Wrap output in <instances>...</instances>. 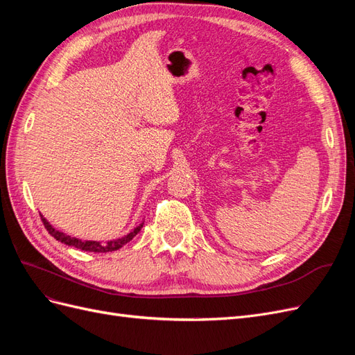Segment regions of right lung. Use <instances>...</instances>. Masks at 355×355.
Masks as SVG:
<instances>
[{
    "mask_svg": "<svg viewBox=\"0 0 355 355\" xmlns=\"http://www.w3.org/2000/svg\"><path fill=\"white\" fill-rule=\"evenodd\" d=\"M41 219H42V223H44L46 230L49 231V234H51V237H55L58 241L72 245V247H77V249L84 250V252H94V253H106V252H114V250L121 249L124 244L132 241L133 237H136V234L144 227V220H142L130 232L123 235V237L112 239L108 241H99V240H81L78 237H72V235L65 234L63 231H59L58 228L53 227V225L44 216H42V214H41Z\"/></svg>",
    "mask_w": 355,
    "mask_h": 355,
    "instance_id": "1",
    "label": "right lung"
}]
</instances>
